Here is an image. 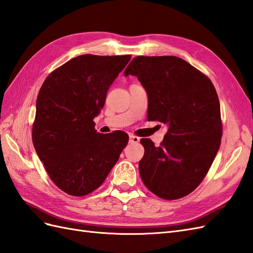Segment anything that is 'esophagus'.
<instances>
[{
  "label": "esophagus",
  "instance_id": "obj_1",
  "mask_svg": "<svg viewBox=\"0 0 253 253\" xmlns=\"http://www.w3.org/2000/svg\"><path fill=\"white\" fill-rule=\"evenodd\" d=\"M139 141H140L139 137H135V135H133V134L129 135V142H130V143H138Z\"/></svg>",
  "mask_w": 253,
  "mask_h": 253
}]
</instances>
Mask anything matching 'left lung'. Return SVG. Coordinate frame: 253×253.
<instances>
[{
  "instance_id": "left-lung-1",
  "label": "left lung",
  "mask_w": 253,
  "mask_h": 253,
  "mask_svg": "<svg viewBox=\"0 0 253 253\" xmlns=\"http://www.w3.org/2000/svg\"><path fill=\"white\" fill-rule=\"evenodd\" d=\"M124 75L135 76L146 89L147 120L168 125L159 146L141 139V178L161 199L183 198L202 182L220 147L222 124L215 86L192 65L171 55L134 57Z\"/></svg>"
}]
</instances>
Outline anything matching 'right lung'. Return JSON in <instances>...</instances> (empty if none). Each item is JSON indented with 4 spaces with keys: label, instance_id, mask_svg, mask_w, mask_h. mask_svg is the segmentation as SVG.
Returning <instances> with one entry per match:
<instances>
[{
    "label": "right lung",
    "instance_id": "obj_1",
    "mask_svg": "<svg viewBox=\"0 0 253 253\" xmlns=\"http://www.w3.org/2000/svg\"><path fill=\"white\" fill-rule=\"evenodd\" d=\"M130 59L79 55L52 71L40 89L32 140L50 178L70 196L98 188L128 143L124 131L97 132L93 120Z\"/></svg>",
    "mask_w": 253,
    "mask_h": 253
}]
</instances>
